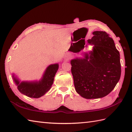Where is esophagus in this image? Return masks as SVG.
Returning <instances> with one entry per match:
<instances>
[{"label":"esophagus","instance_id":"obj_1","mask_svg":"<svg viewBox=\"0 0 132 132\" xmlns=\"http://www.w3.org/2000/svg\"><path fill=\"white\" fill-rule=\"evenodd\" d=\"M69 58H70V56H69V55H68V54H66V56H65V58H66V60H69Z\"/></svg>","mask_w":132,"mask_h":132}]
</instances>
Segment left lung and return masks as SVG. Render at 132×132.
Segmentation results:
<instances>
[{"label": "left lung", "instance_id": "1", "mask_svg": "<svg viewBox=\"0 0 132 132\" xmlns=\"http://www.w3.org/2000/svg\"><path fill=\"white\" fill-rule=\"evenodd\" d=\"M87 40L92 46L82 57L70 61L75 91L87 99H99L108 95L121 77L120 53L114 41L103 31H94Z\"/></svg>", "mask_w": 132, "mask_h": 132}]
</instances>
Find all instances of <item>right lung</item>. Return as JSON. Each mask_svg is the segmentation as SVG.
Here are the masks:
<instances>
[{"label": "right lung", "mask_w": 132, "mask_h": 132, "mask_svg": "<svg viewBox=\"0 0 132 132\" xmlns=\"http://www.w3.org/2000/svg\"><path fill=\"white\" fill-rule=\"evenodd\" d=\"M58 68V63L50 64L39 80L21 81L14 73L12 74V77L20 93L29 97L39 98L44 96L51 88Z\"/></svg>", "instance_id": "obj_1"}]
</instances>
